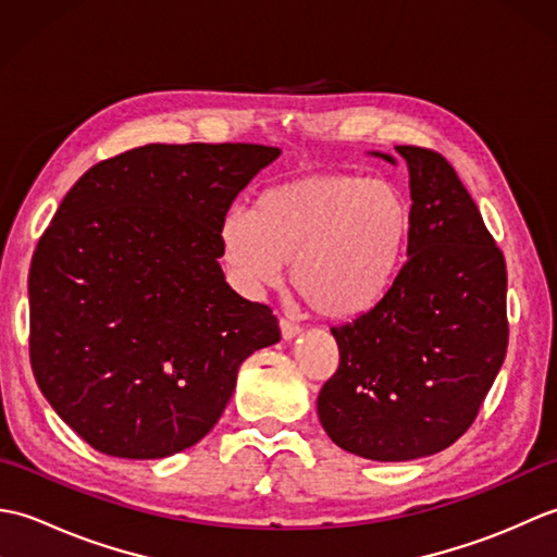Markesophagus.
I'll use <instances>...</instances> for the list:
<instances>
[{
	"instance_id": "1",
	"label": "esophagus",
	"mask_w": 557,
	"mask_h": 557,
	"mask_svg": "<svg viewBox=\"0 0 557 557\" xmlns=\"http://www.w3.org/2000/svg\"><path fill=\"white\" fill-rule=\"evenodd\" d=\"M280 330H282V337L292 339V337H297L301 333V325L294 323L292 318H280Z\"/></svg>"
}]
</instances>
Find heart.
Masks as SVG:
<instances>
[{
	"mask_svg": "<svg viewBox=\"0 0 557 557\" xmlns=\"http://www.w3.org/2000/svg\"><path fill=\"white\" fill-rule=\"evenodd\" d=\"M411 206L395 184L359 174H304L268 186L253 212L220 224L222 258L248 292L292 282L327 318L373 309L405 263Z\"/></svg>",
	"mask_w": 557,
	"mask_h": 557,
	"instance_id": "b5f03b06",
	"label": "heart"
}]
</instances>
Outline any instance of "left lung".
Here are the masks:
<instances>
[{"instance_id": "1", "label": "left lung", "mask_w": 557, "mask_h": 557, "mask_svg": "<svg viewBox=\"0 0 557 557\" xmlns=\"http://www.w3.org/2000/svg\"><path fill=\"white\" fill-rule=\"evenodd\" d=\"M395 150L409 168L407 260L371 311L330 330L339 366L318 395L333 443L375 461L435 455L465 435L510 335L505 256L474 198L441 152Z\"/></svg>"}]
</instances>
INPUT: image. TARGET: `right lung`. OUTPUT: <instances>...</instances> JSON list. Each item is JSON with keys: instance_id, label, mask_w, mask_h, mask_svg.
<instances>
[{"instance_id": "obj_1", "label": "right lung", "mask_w": 557, "mask_h": 557, "mask_svg": "<svg viewBox=\"0 0 557 557\" xmlns=\"http://www.w3.org/2000/svg\"><path fill=\"white\" fill-rule=\"evenodd\" d=\"M256 144H150L81 176L28 272L30 366L52 409L104 455L158 459L222 417L277 318L224 282L220 224L277 160Z\"/></svg>"}]
</instances>
